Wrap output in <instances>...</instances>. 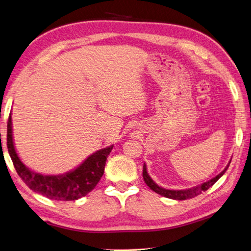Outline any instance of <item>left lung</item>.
Returning a JSON list of instances; mask_svg holds the SVG:
<instances>
[{
	"mask_svg": "<svg viewBox=\"0 0 251 251\" xmlns=\"http://www.w3.org/2000/svg\"><path fill=\"white\" fill-rule=\"evenodd\" d=\"M228 168H229V165L226 166L225 170L221 173H219L216 177L209 179L208 182L203 183L202 185L198 186V187H194V188L186 189V190H169V189H165V188L159 187V186L156 185L153 182V179L149 176V174L147 172V166H145V165L143 166V178H144V182L147 183L149 187L152 189L153 191H155L156 194H158L162 197L169 198V199H173V200H187V199H192V198L201 195L203 191H206L209 187H212V186L215 183H216L221 176H224L225 172L226 171V169H228Z\"/></svg>",
	"mask_w": 251,
	"mask_h": 251,
	"instance_id": "1",
	"label": "left lung"
}]
</instances>
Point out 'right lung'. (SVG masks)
Returning <instances> with one entry per match:
<instances>
[{"mask_svg":"<svg viewBox=\"0 0 251 251\" xmlns=\"http://www.w3.org/2000/svg\"><path fill=\"white\" fill-rule=\"evenodd\" d=\"M7 149L18 176L30 189L56 201H75L89 194L100 180L107 157L113 145L91 155L74 171L64 176H43L27 169L17 155L11 132V118L7 121Z\"/></svg>","mask_w":251,"mask_h":251,"instance_id":"1","label":"right lung"}]
</instances>
